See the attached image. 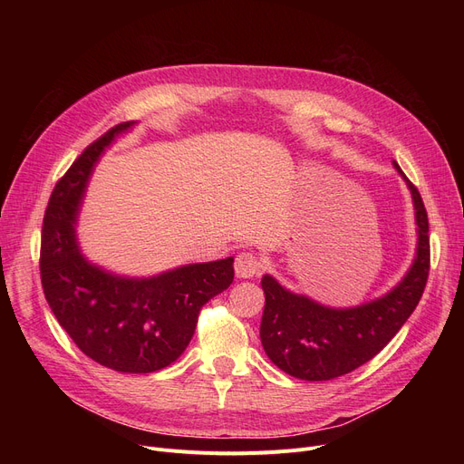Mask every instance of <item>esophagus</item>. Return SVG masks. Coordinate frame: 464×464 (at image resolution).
<instances>
[{"instance_id":"obj_1","label":"esophagus","mask_w":464,"mask_h":464,"mask_svg":"<svg viewBox=\"0 0 464 464\" xmlns=\"http://www.w3.org/2000/svg\"><path fill=\"white\" fill-rule=\"evenodd\" d=\"M263 269V263L250 252H240L235 257V273L238 278H254Z\"/></svg>"}]
</instances>
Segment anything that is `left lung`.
Returning a JSON list of instances; mask_svg holds the SVG:
<instances>
[{
  "instance_id": "1",
  "label": "left lung",
  "mask_w": 464,
  "mask_h": 464,
  "mask_svg": "<svg viewBox=\"0 0 464 464\" xmlns=\"http://www.w3.org/2000/svg\"><path fill=\"white\" fill-rule=\"evenodd\" d=\"M393 165L411 193L418 246L408 273L392 291L359 306L333 308L294 294L271 275L261 278V344L285 374L308 382L344 376L380 353L416 310L429 278V219L418 188L397 161Z\"/></svg>"
}]
</instances>
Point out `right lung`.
<instances>
[{"label": "right lung", "instance_id": "add662e5", "mask_svg": "<svg viewBox=\"0 0 464 464\" xmlns=\"http://www.w3.org/2000/svg\"><path fill=\"white\" fill-rule=\"evenodd\" d=\"M126 121L92 142L56 184L41 235V284L58 324L95 362L130 374L175 362L198 325L199 312L233 282V257L191 263L154 276H120L86 259L77 222L93 167Z\"/></svg>", "mask_w": 464, "mask_h": 464}]
</instances>
